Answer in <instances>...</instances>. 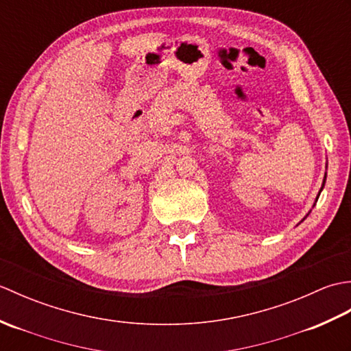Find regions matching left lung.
<instances>
[{
    "instance_id": "left-lung-1",
    "label": "left lung",
    "mask_w": 351,
    "mask_h": 351,
    "mask_svg": "<svg viewBox=\"0 0 351 351\" xmlns=\"http://www.w3.org/2000/svg\"><path fill=\"white\" fill-rule=\"evenodd\" d=\"M324 184H326V175H324V180H323V185H322V189H319V191H318V196H317V199H315V202H317V200H318V197H319V193H322L323 191V189H324ZM315 205V204H314ZM311 213V211H309ZM308 215V214H306ZM304 219H306V217H304ZM303 219V220H304Z\"/></svg>"
}]
</instances>
